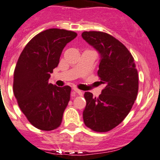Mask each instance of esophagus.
Returning a JSON list of instances; mask_svg holds the SVG:
<instances>
[{
	"label": "esophagus",
	"mask_w": 160,
	"mask_h": 160,
	"mask_svg": "<svg viewBox=\"0 0 160 160\" xmlns=\"http://www.w3.org/2000/svg\"><path fill=\"white\" fill-rule=\"evenodd\" d=\"M74 91L76 93H78V94L79 95H80V96H82V94H83V92H82L81 90H80V89H77V88H74Z\"/></svg>",
	"instance_id": "1"
}]
</instances>
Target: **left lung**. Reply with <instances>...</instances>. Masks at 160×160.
Returning a JSON list of instances; mask_svg holds the SVG:
<instances>
[{"mask_svg":"<svg viewBox=\"0 0 160 160\" xmlns=\"http://www.w3.org/2000/svg\"><path fill=\"white\" fill-rule=\"evenodd\" d=\"M82 37L100 53L98 76L105 86L98 98L84 93V123L92 131L106 132L122 122L135 103L138 92L136 65L128 49L111 34L84 32Z\"/></svg>","mask_w":160,"mask_h":160,"instance_id":"obj_1","label":"left lung"}]
</instances>
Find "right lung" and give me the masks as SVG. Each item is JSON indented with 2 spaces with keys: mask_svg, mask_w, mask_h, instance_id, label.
I'll return each instance as SVG.
<instances>
[{
  "mask_svg": "<svg viewBox=\"0 0 160 160\" xmlns=\"http://www.w3.org/2000/svg\"><path fill=\"white\" fill-rule=\"evenodd\" d=\"M77 36L65 29H47L34 36L19 57L14 71V95L28 120L38 129L51 131L62 123L71 88L53 86L49 79L64 47Z\"/></svg>",
  "mask_w": 160,
  "mask_h": 160,
  "instance_id": "right-lung-1",
  "label": "right lung"
}]
</instances>
